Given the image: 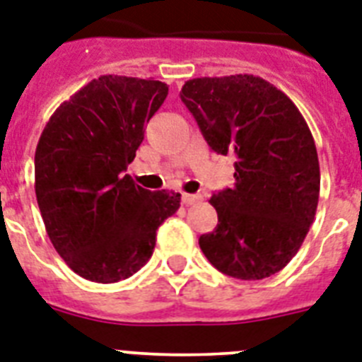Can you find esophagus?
<instances>
[{"instance_id":"34e87169","label":"esophagus","mask_w":362,"mask_h":362,"mask_svg":"<svg viewBox=\"0 0 362 362\" xmlns=\"http://www.w3.org/2000/svg\"><path fill=\"white\" fill-rule=\"evenodd\" d=\"M201 201V195H189V193H182V202L184 204H195Z\"/></svg>"}]
</instances>
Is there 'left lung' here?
<instances>
[{
  "label": "left lung",
  "instance_id": "8db88e82",
  "mask_svg": "<svg viewBox=\"0 0 362 362\" xmlns=\"http://www.w3.org/2000/svg\"><path fill=\"white\" fill-rule=\"evenodd\" d=\"M180 98L211 151L236 158L234 186L210 199L217 227L199 238L204 257L242 281L275 275L296 257L318 206V152L303 115L252 74L189 79Z\"/></svg>",
  "mask_w": 362,
  "mask_h": 362
}]
</instances>
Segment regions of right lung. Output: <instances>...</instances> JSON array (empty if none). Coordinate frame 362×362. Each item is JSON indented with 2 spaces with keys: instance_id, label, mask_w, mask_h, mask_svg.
I'll list each match as a JSON object with an SVG mask.
<instances>
[{
  "instance_id": "1",
  "label": "right lung",
  "mask_w": 362,
  "mask_h": 362,
  "mask_svg": "<svg viewBox=\"0 0 362 362\" xmlns=\"http://www.w3.org/2000/svg\"><path fill=\"white\" fill-rule=\"evenodd\" d=\"M169 87L100 76L59 105L35 152V193L55 251L79 277L119 283L148 262L180 193L124 175Z\"/></svg>"
}]
</instances>
